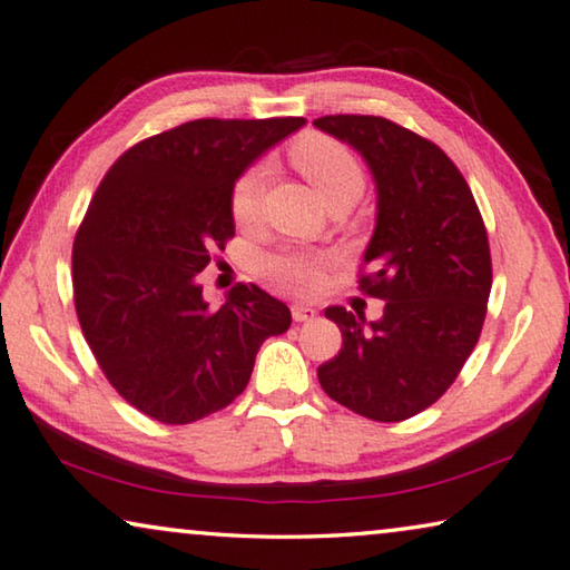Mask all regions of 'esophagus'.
<instances>
[{"mask_svg": "<svg viewBox=\"0 0 570 570\" xmlns=\"http://www.w3.org/2000/svg\"><path fill=\"white\" fill-rule=\"evenodd\" d=\"M315 315H318V311L311 308V305H293V318L297 323H308L315 318Z\"/></svg>", "mask_w": 570, "mask_h": 570, "instance_id": "34e87169", "label": "esophagus"}]
</instances>
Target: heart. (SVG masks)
<instances>
[{
  "label": "heart",
  "mask_w": 570,
  "mask_h": 570,
  "mask_svg": "<svg viewBox=\"0 0 570 570\" xmlns=\"http://www.w3.org/2000/svg\"><path fill=\"white\" fill-rule=\"evenodd\" d=\"M295 170L315 188L326 206H354L364 194V170L356 157L326 135H305L291 147ZM267 163H255L234 180L229 208L236 224H252L259 214L267 183ZM323 259L301 249H279L262 257V275L291 293H308L318 285Z\"/></svg>",
  "instance_id": "obj_1"
}]
</instances>
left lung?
I'll return each instance as SVG.
<instances>
[{
  "label": "left lung",
  "mask_w": 570,
  "mask_h": 570,
  "mask_svg": "<svg viewBox=\"0 0 570 570\" xmlns=\"http://www.w3.org/2000/svg\"><path fill=\"white\" fill-rule=\"evenodd\" d=\"M352 145L376 186V224L362 291L384 301L380 321L326 308L344 346L318 366L323 392L376 423H400L451 387L484 326L492 257L479 206L456 165L431 139L384 117L313 121Z\"/></svg>",
  "instance_id": "left-lung-1"
}]
</instances>
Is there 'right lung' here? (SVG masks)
Segmentation results:
<instances>
[{
  "label": "right lung",
  "instance_id": "add662e5",
  "mask_svg": "<svg viewBox=\"0 0 570 570\" xmlns=\"http://www.w3.org/2000/svg\"><path fill=\"white\" fill-rule=\"evenodd\" d=\"M303 117L196 119L147 137L104 175L73 242V303L101 372L139 413L186 425L232 405L291 308L236 285L208 308L196 283L234 236L229 194Z\"/></svg>",
  "mask_w": 570,
  "mask_h": 570
}]
</instances>
